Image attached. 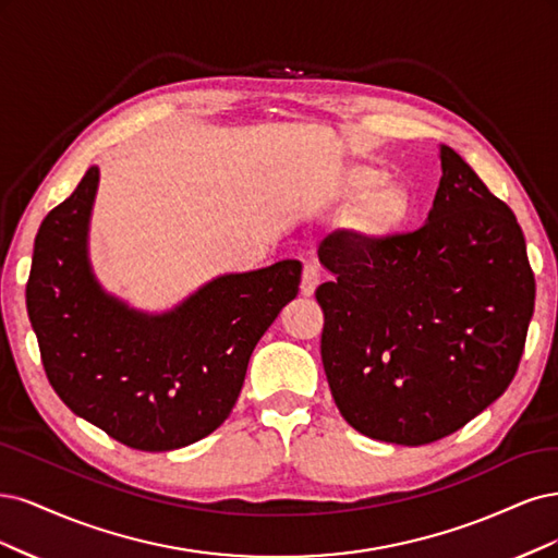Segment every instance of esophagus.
Here are the masks:
<instances>
[{"instance_id":"esophagus-1","label":"esophagus","mask_w":558,"mask_h":558,"mask_svg":"<svg viewBox=\"0 0 558 558\" xmlns=\"http://www.w3.org/2000/svg\"><path fill=\"white\" fill-rule=\"evenodd\" d=\"M317 284H319V271H317V266H313V264L303 266L301 294H303V296H313L315 290H317Z\"/></svg>"}]
</instances>
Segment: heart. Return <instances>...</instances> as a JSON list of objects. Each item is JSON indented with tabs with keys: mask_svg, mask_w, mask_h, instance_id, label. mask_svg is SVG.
Here are the masks:
<instances>
[{
	"mask_svg": "<svg viewBox=\"0 0 558 558\" xmlns=\"http://www.w3.org/2000/svg\"><path fill=\"white\" fill-rule=\"evenodd\" d=\"M348 192H366L362 206L356 210L354 229L366 241H385L403 229L415 210V196L405 183L385 181V173L371 167H352L345 178Z\"/></svg>",
	"mask_w": 558,
	"mask_h": 558,
	"instance_id": "heart-1",
	"label": "heart"
}]
</instances>
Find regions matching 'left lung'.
<instances>
[{
	"instance_id": "obj_1",
	"label": "left lung",
	"mask_w": 558,
	"mask_h": 558,
	"mask_svg": "<svg viewBox=\"0 0 558 558\" xmlns=\"http://www.w3.org/2000/svg\"><path fill=\"white\" fill-rule=\"evenodd\" d=\"M422 229L385 241L336 231L317 255L322 364L345 422L417 447L469 424L506 391L524 352L535 280L514 213L440 146Z\"/></svg>"
}]
</instances>
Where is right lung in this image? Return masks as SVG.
<instances>
[{
    "mask_svg": "<svg viewBox=\"0 0 558 558\" xmlns=\"http://www.w3.org/2000/svg\"><path fill=\"white\" fill-rule=\"evenodd\" d=\"M99 169L52 208L34 241L27 313L58 397L122 445L169 452L213 434L236 405L250 354L299 294L301 262L225 274L167 313L99 284L87 255Z\"/></svg>",
    "mask_w": 558,
    "mask_h": 558,
    "instance_id": "add662e5",
    "label": "right lung"
}]
</instances>
